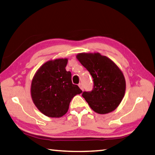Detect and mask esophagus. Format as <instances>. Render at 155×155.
Returning a JSON list of instances; mask_svg holds the SVG:
<instances>
[{
    "mask_svg": "<svg viewBox=\"0 0 155 155\" xmlns=\"http://www.w3.org/2000/svg\"><path fill=\"white\" fill-rule=\"evenodd\" d=\"M78 87H80V89L81 90H83V84L82 83H79L78 84Z\"/></svg>",
    "mask_w": 155,
    "mask_h": 155,
    "instance_id": "34e87169",
    "label": "esophagus"
}]
</instances>
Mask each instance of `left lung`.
Here are the masks:
<instances>
[{
  "mask_svg": "<svg viewBox=\"0 0 155 155\" xmlns=\"http://www.w3.org/2000/svg\"><path fill=\"white\" fill-rule=\"evenodd\" d=\"M77 59L88 70L94 81L91 91L83 93V97L93 110L104 114L114 111L125 95L126 83L118 66L100 53H81Z\"/></svg>",
  "mask_w": 155,
  "mask_h": 155,
  "instance_id": "obj_1",
  "label": "left lung"
}]
</instances>
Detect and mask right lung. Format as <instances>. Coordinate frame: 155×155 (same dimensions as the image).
<instances>
[{
  "label": "right lung",
  "mask_w": 155,
  "mask_h": 155,
  "mask_svg": "<svg viewBox=\"0 0 155 155\" xmlns=\"http://www.w3.org/2000/svg\"><path fill=\"white\" fill-rule=\"evenodd\" d=\"M67 58L55 59L43 64L36 72L31 83L34 104L47 117L60 118L68 110L70 103L82 91L72 83V74L66 71Z\"/></svg>",
  "instance_id": "1"
}]
</instances>
